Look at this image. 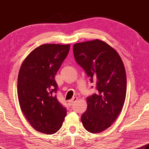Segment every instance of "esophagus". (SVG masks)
I'll return each instance as SVG.
<instances>
[{
    "mask_svg": "<svg viewBox=\"0 0 149 149\" xmlns=\"http://www.w3.org/2000/svg\"><path fill=\"white\" fill-rule=\"evenodd\" d=\"M77 101V97L72 98L71 100H70V101H68L69 105H73V104H74Z\"/></svg>",
    "mask_w": 149,
    "mask_h": 149,
    "instance_id": "obj_1",
    "label": "esophagus"
}]
</instances>
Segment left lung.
Masks as SVG:
<instances>
[{
  "instance_id": "8db88e82",
  "label": "left lung",
  "mask_w": 149,
  "mask_h": 149,
  "mask_svg": "<svg viewBox=\"0 0 149 149\" xmlns=\"http://www.w3.org/2000/svg\"><path fill=\"white\" fill-rule=\"evenodd\" d=\"M73 52L97 90L86 98L81 121L88 132H101L111 126L123 109L127 92L123 63L116 49L100 39L75 44Z\"/></svg>"
}]
</instances>
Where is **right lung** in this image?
I'll list each match as a JSON object with an SVG mask.
<instances>
[{"mask_svg": "<svg viewBox=\"0 0 149 149\" xmlns=\"http://www.w3.org/2000/svg\"><path fill=\"white\" fill-rule=\"evenodd\" d=\"M70 45L45 44L23 61L17 81L20 109L34 129L46 134L57 132L66 110L56 97L55 75L68 55Z\"/></svg>", "mask_w": 149, "mask_h": 149, "instance_id": "obj_1", "label": "right lung"}]
</instances>
